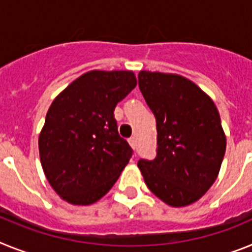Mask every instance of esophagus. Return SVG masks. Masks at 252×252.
<instances>
[{
  "instance_id": "obj_1",
  "label": "esophagus",
  "mask_w": 252,
  "mask_h": 252,
  "mask_svg": "<svg viewBox=\"0 0 252 252\" xmlns=\"http://www.w3.org/2000/svg\"><path fill=\"white\" fill-rule=\"evenodd\" d=\"M128 142L133 150H135V148H137V139H135V137H130V138L128 139Z\"/></svg>"
}]
</instances>
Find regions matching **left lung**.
Masks as SVG:
<instances>
[{
  "mask_svg": "<svg viewBox=\"0 0 252 252\" xmlns=\"http://www.w3.org/2000/svg\"><path fill=\"white\" fill-rule=\"evenodd\" d=\"M138 85L156 118L157 156L139 159L148 189L171 207L202 198L217 179L226 134L213 100L180 74L141 71Z\"/></svg>",
  "mask_w": 252,
  "mask_h": 252,
  "instance_id": "1",
  "label": "left lung"
}]
</instances>
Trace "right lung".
I'll return each mask as SVG.
<instances>
[{"label":"right lung","mask_w":252,"mask_h":252,"mask_svg":"<svg viewBox=\"0 0 252 252\" xmlns=\"http://www.w3.org/2000/svg\"><path fill=\"white\" fill-rule=\"evenodd\" d=\"M137 85L132 71L84 73L50 105L39 134L45 178L69 204L90 205L113 188L132 156L114 110Z\"/></svg>","instance_id":"add662e5"}]
</instances>
